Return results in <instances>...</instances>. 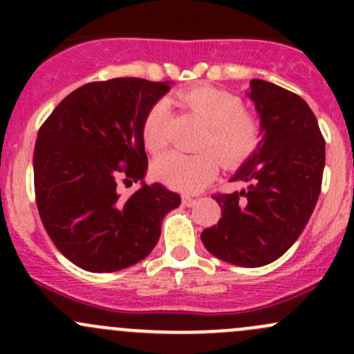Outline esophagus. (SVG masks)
<instances>
[{
  "label": "esophagus",
  "instance_id": "1",
  "mask_svg": "<svg viewBox=\"0 0 354 354\" xmlns=\"http://www.w3.org/2000/svg\"><path fill=\"white\" fill-rule=\"evenodd\" d=\"M183 205H187V207H192L195 203V198L194 197H190V195H183Z\"/></svg>",
  "mask_w": 354,
  "mask_h": 354
}]
</instances>
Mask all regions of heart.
I'll list each match as a JSON object with an SVG mask.
<instances>
[{
    "mask_svg": "<svg viewBox=\"0 0 354 354\" xmlns=\"http://www.w3.org/2000/svg\"><path fill=\"white\" fill-rule=\"evenodd\" d=\"M173 101L205 124L198 142V154L183 156L171 152L152 164V174L176 190L195 194L210 183L219 169L236 167L252 157L262 142V121L243 108L238 95L212 85H197L173 95ZM171 106L159 99L145 113L142 138L145 149L159 154L169 144ZM221 160L219 161L218 159Z\"/></svg>",
    "mask_w": 354,
    "mask_h": 354,
    "instance_id": "1",
    "label": "heart"
}]
</instances>
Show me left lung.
<instances>
[{"mask_svg": "<svg viewBox=\"0 0 354 354\" xmlns=\"http://www.w3.org/2000/svg\"><path fill=\"white\" fill-rule=\"evenodd\" d=\"M262 120L260 147L231 181L246 188L216 194L221 219L202 231L203 246L240 267H262L291 248L322 190L326 140L310 106L266 80L250 82Z\"/></svg>", "mask_w": 354, "mask_h": 354, "instance_id": "8db88e82", "label": "left lung"}]
</instances>
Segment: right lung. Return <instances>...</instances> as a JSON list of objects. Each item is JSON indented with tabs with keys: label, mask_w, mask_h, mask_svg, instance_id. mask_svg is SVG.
I'll return each mask as SVG.
<instances>
[{
	"label": "right lung",
	"mask_w": 354,
	"mask_h": 354,
	"mask_svg": "<svg viewBox=\"0 0 354 354\" xmlns=\"http://www.w3.org/2000/svg\"><path fill=\"white\" fill-rule=\"evenodd\" d=\"M169 85L123 77L91 82L68 94L41 124L34 147L39 216L56 248L88 272L140 262L160 236V223L181 203L164 185L130 197L118 181L147 169L142 121Z\"/></svg>",
	"instance_id": "right-lung-1"
}]
</instances>
